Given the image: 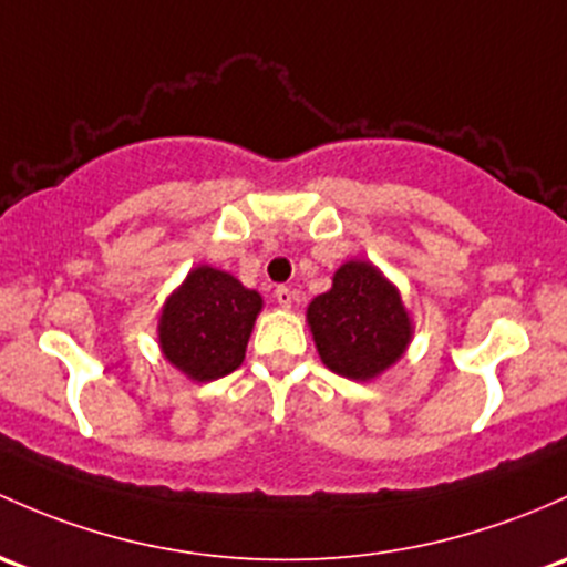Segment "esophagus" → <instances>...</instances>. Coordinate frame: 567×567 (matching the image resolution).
Masks as SVG:
<instances>
[{
    "mask_svg": "<svg viewBox=\"0 0 567 567\" xmlns=\"http://www.w3.org/2000/svg\"><path fill=\"white\" fill-rule=\"evenodd\" d=\"M274 299H277V303L279 307H285V309H290V303H293V299H296V293L290 288H285V285H279L277 290H274Z\"/></svg>",
    "mask_w": 567,
    "mask_h": 567,
    "instance_id": "1",
    "label": "esophagus"
}]
</instances>
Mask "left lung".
<instances>
[{"label": "left lung", "mask_w": 567, "mask_h": 567, "mask_svg": "<svg viewBox=\"0 0 567 567\" xmlns=\"http://www.w3.org/2000/svg\"><path fill=\"white\" fill-rule=\"evenodd\" d=\"M320 361L350 380H372L393 367L413 339V320L402 296L367 260H348L333 274L331 290L307 307Z\"/></svg>", "instance_id": "1"}]
</instances>
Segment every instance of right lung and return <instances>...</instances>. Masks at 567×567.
I'll return each mask as SVG.
<instances>
[{
    "label": "right lung",
    "mask_w": 567,
    "mask_h": 567,
    "mask_svg": "<svg viewBox=\"0 0 567 567\" xmlns=\"http://www.w3.org/2000/svg\"><path fill=\"white\" fill-rule=\"evenodd\" d=\"M260 309L258 290L244 288L234 274L193 268L159 315L163 355L195 383L225 378L241 367Z\"/></svg>",
    "instance_id": "add662e5"
}]
</instances>
